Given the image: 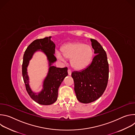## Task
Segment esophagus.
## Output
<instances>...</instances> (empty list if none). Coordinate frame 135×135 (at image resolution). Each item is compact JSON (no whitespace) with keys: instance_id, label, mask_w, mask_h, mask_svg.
Wrapping results in <instances>:
<instances>
[{"instance_id":"34e87169","label":"esophagus","mask_w":135,"mask_h":135,"mask_svg":"<svg viewBox=\"0 0 135 135\" xmlns=\"http://www.w3.org/2000/svg\"><path fill=\"white\" fill-rule=\"evenodd\" d=\"M68 74L69 75H71V70L70 69H68Z\"/></svg>"}]
</instances>
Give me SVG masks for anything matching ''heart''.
<instances>
[{"label": "heart", "instance_id": "1", "mask_svg": "<svg viewBox=\"0 0 135 135\" xmlns=\"http://www.w3.org/2000/svg\"><path fill=\"white\" fill-rule=\"evenodd\" d=\"M61 52H56V56L63 61L70 59L71 67L76 70H82L88 66L92 60L93 52L91 46L80 42L69 43L61 48Z\"/></svg>", "mask_w": 135, "mask_h": 135}]
</instances>
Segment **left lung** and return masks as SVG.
I'll list each match as a JSON object with an SVG mask.
<instances>
[{
    "instance_id": "1",
    "label": "left lung",
    "mask_w": 135,
    "mask_h": 135,
    "mask_svg": "<svg viewBox=\"0 0 135 135\" xmlns=\"http://www.w3.org/2000/svg\"><path fill=\"white\" fill-rule=\"evenodd\" d=\"M90 40L96 54L91 64L81 71H74L71 73L76 98L84 104L92 103L101 97L107 87L109 74L105 51L97 41Z\"/></svg>"
}]
</instances>
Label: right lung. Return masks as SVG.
Returning <instances> with one entry per match:
<instances>
[{
  "label": "right lung",
  "instance_id": "obj_1",
  "mask_svg": "<svg viewBox=\"0 0 135 135\" xmlns=\"http://www.w3.org/2000/svg\"><path fill=\"white\" fill-rule=\"evenodd\" d=\"M51 36H50L33 41L28 46L25 52L22 63V76L27 91L31 99L38 104L43 105H51L56 101L58 89L65 77L68 75L67 67L56 68L52 66V64L56 61V58L54 55L55 45L51 40ZM37 50L42 51L47 55L49 68L48 75L44 82L42 90L36 94L33 93L30 88L27 67L33 54Z\"/></svg>",
  "mask_w": 135,
  "mask_h": 135
}]
</instances>
